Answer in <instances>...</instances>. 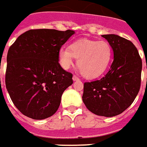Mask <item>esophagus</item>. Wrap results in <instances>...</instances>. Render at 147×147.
Returning <instances> with one entry per match:
<instances>
[{"label": "esophagus", "mask_w": 147, "mask_h": 147, "mask_svg": "<svg viewBox=\"0 0 147 147\" xmlns=\"http://www.w3.org/2000/svg\"><path fill=\"white\" fill-rule=\"evenodd\" d=\"M72 79H73L74 81H77V80H80V78H79L78 76H73Z\"/></svg>", "instance_id": "34e87169"}]
</instances>
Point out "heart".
<instances>
[{"mask_svg": "<svg viewBox=\"0 0 147 147\" xmlns=\"http://www.w3.org/2000/svg\"><path fill=\"white\" fill-rule=\"evenodd\" d=\"M112 56V49L106 40L81 39L75 41L69 48H61L58 51V62L64 70H68L78 58L77 66L86 78L101 76L108 67Z\"/></svg>", "mask_w": 147, "mask_h": 147, "instance_id": "b5f03b06", "label": "heart"}]
</instances>
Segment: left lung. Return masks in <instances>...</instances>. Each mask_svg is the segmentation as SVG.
Listing matches in <instances>:
<instances>
[{
    "label": "left lung",
    "instance_id": "1",
    "mask_svg": "<svg viewBox=\"0 0 147 147\" xmlns=\"http://www.w3.org/2000/svg\"><path fill=\"white\" fill-rule=\"evenodd\" d=\"M111 45L114 59L100 80L84 84L82 99L92 113L105 117L121 114L138 94L142 63L134 44L118 35H102Z\"/></svg>",
    "mask_w": 147,
    "mask_h": 147
}]
</instances>
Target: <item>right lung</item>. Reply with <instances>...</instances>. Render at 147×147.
I'll use <instances>...</instances> for the list:
<instances>
[{
	"label": "right lung",
	"instance_id": "right-lung-1",
	"mask_svg": "<svg viewBox=\"0 0 147 147\" xmlns=\"http://www.w3.org/2000/svg\"><path fill=\"white\" fill-rule=\"evenodd\" d=\"M75 32L29 30L18 36L7 53L5 85L14 106L24 115L44 119L58 111L72 74L62 68L58 51Z\"/></svg>",
	"mask_w": 147,
	"mask_h": 147
}]
</instances>
